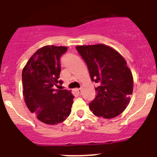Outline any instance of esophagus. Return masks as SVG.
I'll list each match as a JSON object with an SVG mask.
<instances>
[{"label": "esophagus", "mask_w": 157, "mask_h": 157, "mask_svg": "<svg viewBox=\"0 0 157 157\" xmlns=\"http://www.w3.org/2000/svg\"><path fill=\"white\" fill-rule=\"evenodd\" d=\"M76 91H77V92L78 93V94H81V91H82V88H78V89H77Z\"/></svg>", "instance_id": "1"}]
</instances>
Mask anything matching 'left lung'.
<instances>
[{
    "label": "left lung",
    "mask_w": 157,
    "mask_h": 157,
    "mask_svg": "<svg viewBox=\"0 0 157 157\" xmlns=\"http://www.w3.org/2000/svg\"><path fill=\"white\" fill-rule=\"evenodd\" d=\"M76 49L88 66L91 81L98 84L97 95L88 105L90 110L104 118L118 116L129 104L133 88L131 71L125 59L104 44L78 46Z\"/></svg>",
    "instance_id": "obj_1"
}]
</instances>
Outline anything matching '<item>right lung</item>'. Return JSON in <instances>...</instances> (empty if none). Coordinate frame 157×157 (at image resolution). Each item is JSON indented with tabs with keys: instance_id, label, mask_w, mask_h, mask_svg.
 Wrapping results in <instances>:
<instances>
[{
	"instance_id": "add662e5",
	"label": "right lung",
	"mask_w": 157,
	"mask_h": 157,
	"mask_svg": "<svg viewBox=\"0 0 157 157\" xmlns=\"http://www.w3.org/2000/svg\"><path fill=\"white\" fill-rule=\"evenodd\" d=\"M66 46H46L39 49L26 63L22 72L23 94L25 103L40 121L56 124L71 113L74 96L70 91L59 88L61 72L60 57Z\"/></svg>"
}]
</instances>
